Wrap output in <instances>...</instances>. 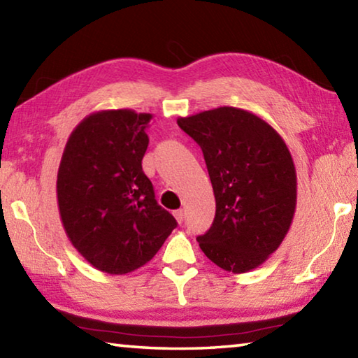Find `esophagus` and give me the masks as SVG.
I'll use <instances>...</instances> for the list:
<instances>
[{
    "label": "esophagus",
    "instance_id": "1",
    "mask_svg": "<svg viewBox=\"0 0 358 358\" xmlns=\"http://www.w3.org/2000/svg\"><path fill=\"white\" fill-rule=\"evenodd\" d=\"M173 216H175V220H177L178 222H183V220H185V211L183 210H175L173 211Z\"/></svg>",
    "mask_w": 358,
    "mask_h": 358
}]
</instances>
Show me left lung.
Here are the masks:
<instances>
[{
    "label": "left lung",
    "mask_w": 358,
    "mask_h": 358,
    "mask_svg": "<svg viewBox=\"0 0 358 358\" xmlns=\"http://www.w3.org/2000/svg\"><path fill=\"white\" fill-rule=\"evenodd\" d=\"M177 123L202 148L216 199L211 227L197 241L211 262L246 273L278 250L294 220L292 156L271 126L243 108L217 107Z\"/></svg>",
    "instance_id": "left-lung-1"
}]
</instances>
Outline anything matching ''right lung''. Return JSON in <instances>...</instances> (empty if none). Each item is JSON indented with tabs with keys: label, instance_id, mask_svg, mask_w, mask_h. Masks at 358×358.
Here are the masks:
<instances>
[{
	"label": "right lung",
	"instance_id": "1",
	"mask_svg": "<svg viewBox=\"0 0 358 358\" xmlns=\"http://www.w3.org/2000/svg\"><path fill=\"white\" fill-rule=\"evenodd\" d=\"M150 120L129 108L88 115L59 162L57 196L66 234L90 264L110 275L147 264L177 227L142 171Z\"/></svg>",
	"mask_w": 358,
	"mask_h": 358
}]
</instances>
